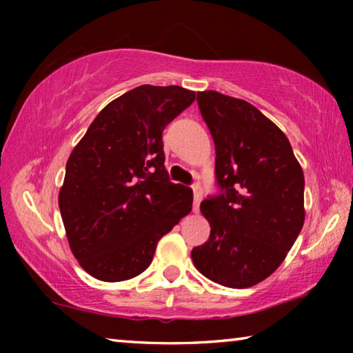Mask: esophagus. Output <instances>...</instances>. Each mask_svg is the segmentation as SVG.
<instances>
[{
  "label": "esophagus",
  "mask_w": 353,
  "mask_h": 353,
  "mask_svg": "<svg viewBox=\"0 0 353 353\" xmlns=\"http://www.w3.org/2000/svg\"><path fill=\"white\" fill-rule=\"evenodd\" d=\"M191 188H193V210L196 212L199 210V204L202 201V194H204V191H202L199 183H194Z\"/></svg>",
  "instance_id": "obj_1"
}]
</instances>
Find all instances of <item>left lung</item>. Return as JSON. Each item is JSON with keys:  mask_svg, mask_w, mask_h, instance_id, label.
<instances>
[{"mask_svg": "<svg viewBox=\"0 0 353 353\" xmlns=\"http://www.w3.org/2000/svg\"><path fill=\"white\" fill-rule=\"evenodd\" d=\"M198 105L214 141L218 194L202 201L210 236L191 250L202 276L249 288L285 260L305 219V179L286 135L248 101L207 90Z\"/></svg>", "mask_w": 353, "mask_h": 353, "instance_id": "left-lung-1", "label": "left lung"}]
</instances>
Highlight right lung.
I'll return each instance as SVG.
<instances>
[{"instance_id":"obj_1","label":"right lung","mask_w":353,"mask_h":353,"mask_svg":"<svg viewBox=\"0 0 353 353\" xmlns=\"http://www.w3.org/2000/svg\"><path fill=\"white\" fill-rule=\"evenodd\" d=\"M193 101L177 85L137 87L107 104L71 152L59 207L71 252L92 277L139 276L191 212L193 191L165 170L162 132Z\"/></svg>"}]
</instances>
